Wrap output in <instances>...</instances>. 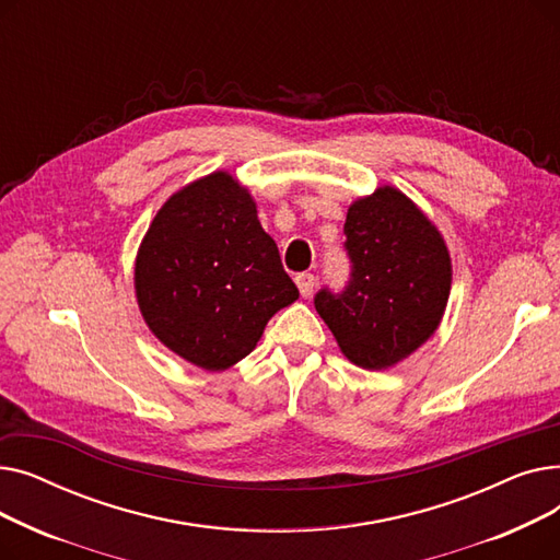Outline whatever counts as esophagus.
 <instances>
[{"instance_id": "esophagus-1", "label": "esophagus", "mask_w": 560, "mask_h": 560, "mask_svg": "<svg viewBox=\"0 0 560 560\" xmlns=\"http://www.w3.org/2000/svg\"><path fill=\"white\" fill-rule=\"evenodd\" d=\"M295 283H298V288L302 292V298H308L311 292H313V285H315V277L311 272H302V275L295 277Z\"/></svg>"}]
</instances>
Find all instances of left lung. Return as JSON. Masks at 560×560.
I'll use <instances>...</instances> for the list:
<instances>
[{
	"label": "left lung",
	"instance_id": "8db88e82",
	"mask_svg": "<svg viewBox=\"0 0 560 560\" xmlns=\"http://www.w3.org/2000/svg\"><path fill=\"white\" fill-rule=\"evenodd\" d=\"M345 235L351 279L340 295L319 290L315 311L351 363L393 368L440 327L452 290L450 249L420 206L395 186L351 201Z\"/></svg>",
	"mask_w": 560,
	"mask_h": 560
}]
</instances>
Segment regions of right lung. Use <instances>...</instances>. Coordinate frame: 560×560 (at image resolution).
Masks as SVG:
<instances>
[{
  "mask_svg": "<svg viewBox=\"0 0 560 560\" xmlns=\"http://www.w3.org/2000/svg\"><path fill=\"white\" fill-rule=\"evenodd\" d=\"M133 285L150 331L209 372L243 361L270 317L300 298L254 197L224 170L161 206L138 247Z\"/></svg>",
  "mask_w": 560,
  "mask_h": 560,
  "instance_id": "1",
  "label": "right lung"
}]
</instances>
